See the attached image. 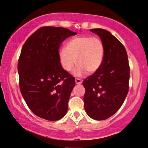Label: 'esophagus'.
Instances as JSON below:
<instances>
[{
    "instance_id": "34e87169",
    "label": "esophagus",
    "mask_w": 148,
    "mask_h": 148,
    "mask_svg": "<svg viewBox=\"0 0 148 148\" xmlns=\"http://www.w3.org/2000/svg\"><path fill=\"white\" fill-rule=\"evenodd\" d=\"M75 83H76V84H77V85L81 84V83H82V80L79 78H75Z\"/></svg>"
}]
</instances>
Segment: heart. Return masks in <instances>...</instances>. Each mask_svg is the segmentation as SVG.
Returning <instances> with one entry per match:
<instances>
[{"label":"heart","instance_id":"1","mask_svg":"<svg viewBox=\"0 0 148 148\" xmlns=\"http://www.w3.org/2000/svg\"><path fill=\"white\" fill-rule=\"evenodd\" d=\"M59 57L63 69L69 72L77 63L74 73L82 76L88 71L93 73L99 70L105 57L103 42L99 38L78 36L69 39L65 47L59 50Z\"/></svg>","mask_w":148,"mask_h":148}]
</instances>
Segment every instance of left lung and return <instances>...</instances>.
Instances as JSON below:
<instances>
[{
	"label": "left lung",
	"instance_id": "left-lung-1",
	"mask_svg": "<svg viewBox=\"0 0 148 148\" xmlns=\"http://www.w3.org/2000/svg\"><path fill=\"white\" fill-rule=\"evenodd\" d=\"M103 42L105 57L99 70L84 79V107L95 120H104L115 114L129 91L130 67L125 48L110 32L90 29Z\"/></svg>",
	"mask_w": 148,
	"mask_h": 148
}]
</instances>
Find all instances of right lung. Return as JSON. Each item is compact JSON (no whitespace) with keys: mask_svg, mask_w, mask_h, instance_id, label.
Returning <instances> with one entry per match:
<instances>
[{"mask_svg":"<svg viewBox=\"0 0 148 148\" xmlns=\"http://www.w3.org/2000/svg\"><path fill=\"white\" fill-rule=\"evenodd\" d=\"M77 33L63 27H42L27 38L18 61L19 87L30 110L40 118L59 120L68 110L75 77L63 69L59 49Z\"/></svg>","mask_w":148,"mask_h":148,"instance_id":"right-lung-1","label":"right lung"}]
</instances>
